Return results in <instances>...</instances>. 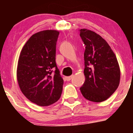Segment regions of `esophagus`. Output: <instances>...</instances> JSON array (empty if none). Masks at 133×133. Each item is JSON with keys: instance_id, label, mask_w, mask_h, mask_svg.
Returning <instances> with one entry per match:
<instances>
[{"instance_id": "34e87169", "label": "esophagus", "mask_w": 133, "mask_h": 133, "mask_svg": "<svg viewBox=\"0 0 133 133\" xmlns=\"http://www.w3.org/2000/svg\"><path fill=\"white\" fill-rule=\"evenodd\" d=\"M73 76H68V77H66L65 78H66V80L68 81H69L71 80V79L72 78Z\"/></svg>"}]
</instances>
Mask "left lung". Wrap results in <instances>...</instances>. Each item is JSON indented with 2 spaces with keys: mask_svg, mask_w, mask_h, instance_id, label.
Returning a JSON list of instances; mask_svg holds the SVG:
<instances>
[{
  "mask_svg": "<svg viewBox=\"0 0 133 133\" xmlns=\"http://www.w3.org/2000/svg\"><path fill=\"white\" fill-rule=\"evenodd\" d=\"M80 36L86 45L85 82L80 88L86 99L100 103L108 99L118 88L120 69L116 56L101 36L92 30L82 29Z\"/></svg>",
  "mask_w": 133,
  "mask_h": 133,
  "instance_id": "obj_1",
  "label": "left lung"
}]
</instances>
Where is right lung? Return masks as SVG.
<instances>
[{"label":"right lung","mask_w":133,"mask_h":133,"mask_svg":"<svg viewBox=\"0 0 133 133\" xmlns=\"http://www.w3.org/2000/svg\"><path fill=\"white\" fill-rule=\"evenodd\" d=\"M59 34L55 30L33 34L23 47L18 61L17 79L20 89L38 106H49L61 96L64 81L56 63Z\"/></svg>","instance_id":"add662e5"}]
</instances>
